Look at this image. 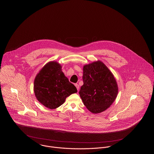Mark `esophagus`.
<instances>
[{"mask_svg": "<svg viewBox=\"0 0 154 154\" xmlns=\"http://www.w3.org/2000/svg\"><path fill=\"white\" fill-rule=\"evenodd\" d=\"M75 87L77 88V91H79V88H80V86H79V84H75Z\"/></svg>", "mask_w": 154, "mask_h": 154, "instance_id": "esophagus-1", "label": "esophagus"}]
</instances>
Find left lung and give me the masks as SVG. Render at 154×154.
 <instances>
[{
	"label": "left lung",
	"instance_id": "8db88e82",
	"mask_svg": "<svg viewBox=\"0 0 154 154\" xmlns=\"http://www.w3.org/2000/svg\"><path fill=\"white\" fill-rule=\"evenodd\" d=\"M84 84L79 91L84 104L92 113L107 109L118 94L117 84L113 74L101 61L83 67Z\"/></svg>",
	"mask_w": 154,
	"mask_h": 154
}]
</instances>
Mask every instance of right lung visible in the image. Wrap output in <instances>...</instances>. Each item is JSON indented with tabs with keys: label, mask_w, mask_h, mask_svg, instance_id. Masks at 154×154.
I'll list each match as a JSON object with an SVG mask.
<instances>
[{
	"label": "right lung",
	"mask_w": 154,
	"mask_h": 154,
	"mask_svg": "<svg viewBox=\"0 0 154 154\" xmlns=\"http://www.w3.org/2000/svg\"><path fill=\"white\" fill-rule=\"evenodd\" d=\"M34 92L39 102L50 109H55L77 90L62 72L61 66L57 62H50L37 74Z\"/></svg>",
	"instance_id": "right-lung-1"
}]
</instances>
